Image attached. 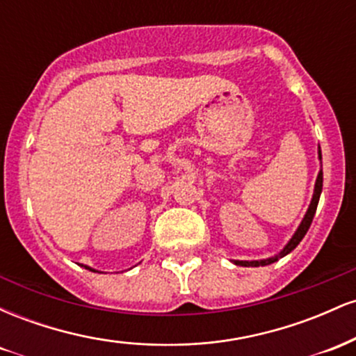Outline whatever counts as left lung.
Returning <instances> with one entry per match:
<instances>
[{"instance_id":"1","label":"left lung","mask_w":356,"mask_h":356,"mask_svg":"<svg viewBox=\"0 0 356 356\" xmlns=\"http://www.w3.org/2000/svg\"><path fill=\"white\" fill-rule=\"evenodd\" d=\"M318 159H320L321 162V149L318 147ZM321 189H323V170L320 169V172H318V177H316V182H314V191H313V197H312V202H309V207L308 211H306L303 220H301V224L298 226V229L295 234H293V238L288 241V244L281 249L280 252H277L276 256L273 257H266V259H257V261H232L234 264H238V266H246V268H257V266H268V264L275 263V261L280 259V257H284L286 254H289V252L295 249L298 244L301 243V239L305 238V234L308 232L309 226H312L313 222V218H314V212H316V207H318V201H320V195H321Z\"/></svg>"}]
</instances>
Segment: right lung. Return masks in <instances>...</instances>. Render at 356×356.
Wrapping results in <instances>:
<instances>
[{
	"label": "right lung",
	"mask_w": 356,
	"mask_h": 356,
	"mask_svg": "<svg viewBox=\"0 0 356 356\" xmlns=\"http://www.w3.org/2000/svg\"><path fill=\"white\" fill-rule=\"evenodd\" d=\"M85 269H88V271H93V273H97V269H93V268H90V266H83Z\"/></svg>",
	"instance_id": "obj_1"
}]
</instances>
